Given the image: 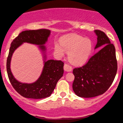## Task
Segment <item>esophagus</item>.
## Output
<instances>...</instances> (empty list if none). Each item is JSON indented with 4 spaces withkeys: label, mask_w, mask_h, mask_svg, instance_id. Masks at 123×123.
I'll list each match as a JSON object with an SVG mask.
<instances>
[{
    "label": "esophagus",
    "mask_w": 123,
    "mask_h": 123,
    "mask_svg": "<svg viewBox=\"0 0 123 123\" xmlns=\"http://www.w3.org/2000/svg\"><path fill=\"white\" fill-rule=\"evenodd\" d=\"M63 68H64L65 71L68 72H71L72 70V68L71 66H70L69 65H68L67 64L64 65V67H63Z\"/></svg>",
    "instance_id": "esophagus-1"
}]
</instances>
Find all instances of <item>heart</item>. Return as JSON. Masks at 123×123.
I'll list each match as a JSON object with an SVG mask.
<instances>
[{"instance_id": "1", "label": "heart", "mask_w": 123, "mask_h": 123, "mask_svg": "<svg viewBox=\"0 0 123 123\" xmlns=\"http://www.w3.org/2000/svg\"><path fill=\"white\" fill-rule=\"evenodd\" d=\"M60 44H54L55 53L62 57L65 51L68 53V59L72 64L81 65L88 60L91 50L92 43L88 39L76 34L66 35L62 37Z\"/></svg>"}]
</instances>
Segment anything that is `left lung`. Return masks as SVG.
Here are the masks:
<instances>
[{"label": "left lung", "mask_w": 123, "mask_h": 123, "mask_svg": "<svg viewBox=\"0 0 123 123\" xmlns=\"http://www.w3.org/2000/svg\"><path fill=\"white\" fill-rule=\"evenodd\" d=\"M97 43L95 49H101L82 67L74 69L72 84L76 95L92 98L102 95L112 84L117 70L115 47L102 31L95 30Z\"/></svg>", "instance_id": "obj_1"}]
</instances>
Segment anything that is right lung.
Returning a JSON list of instances; mask_svg holds the SVG:
<instances>
[{
	"mask_svg": "<svg viewBox=\"0 0 123 123\" xmlns=\"http://www.w3.org/2000/svg\"><path fill=\"white\" fill-rule=\"evenodd\" d=\"M51 34L49 29L29 30L22 32L11 43L7 60V72L11 84L18 93L25 98L42 99L50 97L57 83L63 74V63L61 61L47 60L45 44ZM37 45L43 55L44 66L41 76L35 82L22 83L17 80L11 72L10 63L13 52L23 43Z\"/></svg>",
	"mask_w": 123,
	"mask_h": 123,
	"instance_id": "add662e5",
	"label": "right lung"
}]
</instances>
